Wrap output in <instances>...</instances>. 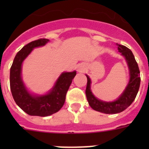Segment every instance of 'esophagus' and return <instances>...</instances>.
Returning a JSON list of instances; mask_svg holds the SVG:
<instances>
[{
  "instance_id": "1",
  "label": "esophagus",
  "mask_w": 149,
  "mask_h": 149,
  "mask_svg": "<svg viewBox=\"0 0 149 149\" xmlns=\"http://www.w3.org/2000/svg\"><path fill=\"white\" fill-rule=\"evenodd\" d=\"M85 70H86V65H84V64H83V63L80 64V65L77 66V72H78L79 73H83Z\"/></svg>"
}]
</instances>
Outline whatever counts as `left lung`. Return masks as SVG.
Returning a JSON list of instances; mask_svg holds the SVG:
<instances>
[{"mask_svg":"<svg viewBox=\"0 0 149 149\" xmlns=\"http://www.w3.org/2000/svg\"><path fill=\"white\" fill-rule=\"evenodd\" d=\"M116 45L119 52L125 60L129 70L128 83L116 99L113 101H105L96 98L91 90V79L86 74L87 77L86 95L89 106L94 110L106 114L119 113L127 109L136 98L140 85L139 69L132 51L122 45L116 44Z\"/></svg>","mask_w":149,"mask_h":149,"instance_id":"left-lung-1","label":"left lung"}]
</instances>
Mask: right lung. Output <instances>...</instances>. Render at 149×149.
<instances>
[{
  "instance_id": "right-lung-1",
  "label": "right lung",
  "mask_w": 149,
  "mask_h": 149,
  "mask_svg": "<svg viewBox=\"0 0 149 149\" xmlns=\"http://www.w3.org/2000/svg\"><path fill=\"white\" fill-rule=\"evenodd\" d=\"M49 40L40 39L28 43L15 55L10 68V89L14 101L22 110L30 116H48L58 112L65 101V95L76 71L63 72L56 79L54 86L45 94L31 93L22 79V64L33 50L45 46Z\"/></svg>"
}]
</instances>
